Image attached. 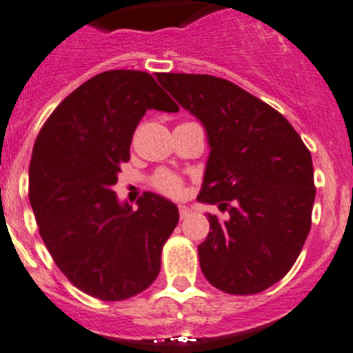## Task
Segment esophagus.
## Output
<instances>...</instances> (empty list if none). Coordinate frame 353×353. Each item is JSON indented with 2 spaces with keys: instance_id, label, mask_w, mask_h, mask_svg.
<instances>
[{
  "instance_id": "1",
  "label": "esophagus",
  "mask_w": 353,
  "mask_h": 353,
  "mask_svg": "<svg viewBox=\"0 0 353 353\" xmlns=\"http://www.w3.org/2000/svg\"><path fill=\"white\" fill-rule=\"evenodd\" d=\"M189 214H191V208L186 206V205H181L179 206V216L184 220V218H188Z\"/></svg>"
}]
</instances>
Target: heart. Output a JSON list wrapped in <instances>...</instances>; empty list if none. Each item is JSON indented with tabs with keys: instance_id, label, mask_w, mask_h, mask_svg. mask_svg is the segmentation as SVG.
I'll use <instances>...</instances> for the list:
<instances>
[{
	"instance_id": "1",
	"label": "heart",
	"mask_w": 353,
	"mask_h": 353,
	"mask_svg": "<svg viewBox=\"0 0 353 353\" xmlns=\"http://www.w3.org/2000/svg\"><path fill=\"white\" fill-rule=\"evenodd\" d=\"M152 184L161 192H164L167 196H174V198L181 196V192H183V184H181L179 177L174 176L172 172H167V170L155 174V177L152 179Z\"/></svg>"
}]
</instances>
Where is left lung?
<instances>
[{
    "label": "left lung",
    "mask_w": 353,
    "mask_h": 353,
    "mask_svg": "<svg viewBox=\"0 0 353 353\" xmlns=\"http://www.w3.org/2000/svg\"><path fill=\"white\" fill-rule=\"evenodd\" d=\"M157 81L206 130L211 150L198 201L228 213H208L203 274L228 294L264 291L294 265L310 233V150L279 111L230 81L172 72Z\"/></svg>",
    "instance_id": "obj_1"
}]
</instances>
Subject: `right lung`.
Instances as JSON below:
<instances>
[{"instance_id": "obj_1", "label": "right lung", "mask_w": 353, "mask_h": 353, "mask_svg": "<svg viewBox=\"0 0 353 353\" xmlns=\"http://www.w3.org/2000/svg\"><path fill=\"white\" fill-rule=\"evenodd\" d=\"M147 110L179 108L148 72L106 70L70 92L33 145L28 196L40 236L70 283L103 301L154 283L179 221L162 196L143 192L132 210L113 191Z\"/></svg>"}]
</instances>
